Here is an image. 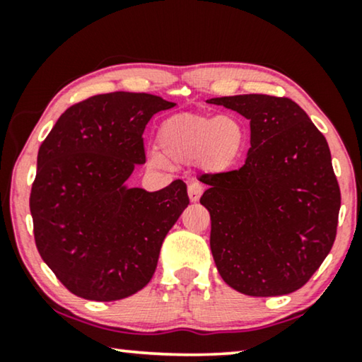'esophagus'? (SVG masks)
<instances>
[{
  "label": "esophagus",
  "mask_w": 362,
  "mask_h": 362,
  "mask_svg": "<svg viewBox=\"0 0 362 362\" xmlns=\"http://www.w3.org/2000/svg\"><path fill=\"white\" fill-rule=\"evenodd\" d=\"M202 191H204V187H202L199 182H191V185L187 186V194H189L191 202L199 201Z\"/></svg>",
  "instance_id": "obj_1"
}]
</instances>
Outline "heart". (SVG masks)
<instances>
[{
	"label": "heart",
	"mask_w": 362,
	"mask_h": 362,
	"mask_svg": "<svg viewBox=\"0 0 362 362\" xmlns=\"http://www.w3.org/2000/svg\"><path fill=\"white\" fill-rule=\"evenodd\" d=\"M247 132L235 115L217 117L202 113H177L158 128L156 145L163 161L170 165L199 163L209 171H224L239 160L245 148ZM155 165H161L153 158Z\"/></svg>",
	"instance_id": "b5f03b06"
}]
</instances>
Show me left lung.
Wrapping results in <instances>:
<instances>
[{
	"label": "left lung",
	"mask_w": 362,
	"mask_h": 362,
	"mask_svg": "<svg viewBox=\"0 0 362 362\" xmlns=\"http://www.w3.org/2000/svg\"><path fill=\"white\" fill-rule=\"evenodd\" d=\"M250 120L239 170L202 175L211 252L222 280L250 296L301 288L336 239L341 192L326 138L298 103L249 95L207 100Z\"/></svg>",
	"instance_id": "1"
}]
</instances>
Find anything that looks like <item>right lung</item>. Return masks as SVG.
I'll return each mask as SVG.
<instances>
[{
    "label": "right lung",
    "instance_id": "1",
    "mask_svg": "<svg viewBox=\"0 0 362 362\" xmlns=\"http://www.w3.org/2000/svg\"><path fill=\"white\" fill-rule=\"evenodd\" d=\"M176 103L151 93L88 97L59 117L37 153L31 207L39 255L86 300L115 301L146 286L163 240L189 204L186 185L128 187L145 163L143 132Z\"/></svg>",
    "mask_w": 362,
    "mask_h": 362
}]
</instances>
